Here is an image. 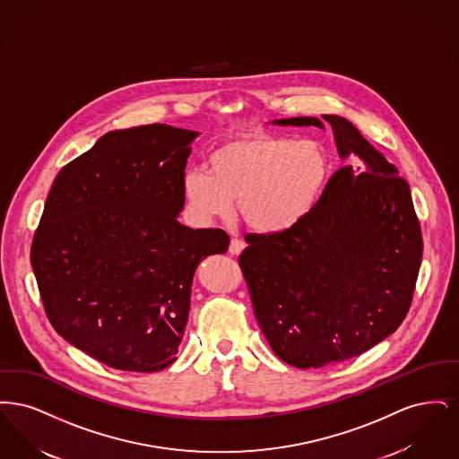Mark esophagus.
<instances>
[{"label":"esophagus","mask_w":459,"mask_h":459,"mask_svg":"<svg viewBox=\"0 0 459 459\" xmlns=\"http://www.w3.org/2000/svg\"><path fill=\"white\" fill-rule=\"evenodd\" d=\"M244 247H246V244H244L242 240L238 239V238H232V239H230V246H229L230 255H240Z\"/></svg>","instance_id":"esophagus-1"}]
</instances>
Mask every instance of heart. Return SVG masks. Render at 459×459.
<instances>
[{
    "label": "heart",
    "mask_w": 459,
    "mask_h": 459,
    "mask_svg": "<svg viewBox=\"0 0 459 459\" xmlns=\"http://www.w3.org/2000/svg\"><path fill=\"white\" fill-rule=\"evenodd\" d=\"M206 170L184 177V195L201 219H227L234 203L247 227L281 234L298 227L316 206L330 163L315 141L249 134L219 144Z\"/></svg>",
    "instance_id": "1"
}]
</instances>
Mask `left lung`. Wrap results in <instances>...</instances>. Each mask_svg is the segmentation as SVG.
<instances>
[{"mask_svg": "<svg viewBox=\"0 0 459 459\" xmlns=\"http://www.w3.org/2000/svg\"><path fill=\"white\" fill-rule=\"evenodd\" d=\"M344 165L292 230L246 234L239 266L262 332L296 368H320L395 332L413 301L423 239L408 182L350 120L324 115ZM316 126L318 118L273 120Z\"/></svg>", "mask_w": 459, "mask_h": 459, "instance_id": "obj_1", "label": "left lung"}]
</instances>
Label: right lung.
<instances>
[{
	"instance_id": "obj_1",
	"label": "right lung",
	"mask_w": 459,
	"mask_h": 459,
	"mask_svg": "<svg viewBox=\"0 0 459 459\" xmlns=\"http://www.w3.org/2000/svg\"><path fill=\"white\" fill-rule=\"evenodd\" d=\"M196 135L165 124L108 132L66 163L46 199L30 247L46 316L111 368L174 363L196 266L229 247L225 230L177 220Z\"/></svg>"
}]
</instances>
